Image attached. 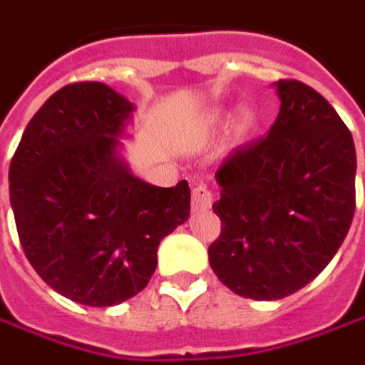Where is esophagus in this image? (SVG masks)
Here are the masks:
<instances>
[{
  "label": "esophagus",
  "mask_w": 365,
  "mask_h": 365,
  "mask_svg": "<svg viewBox=\"0 0 365 365\" xmlns=\"http://www.w3.org/2000/svg\"><path fill=\"white\" fill-rule=\"evenodd\" d=\"M212 205V190L207 185H197L192 188V209L195 211H207Z\"/></svg>",
  "instance_id": "1"
}]
</instances>
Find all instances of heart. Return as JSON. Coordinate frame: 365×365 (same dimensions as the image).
Segmentation results:
<instances>
[{"label": "heart", "mask_w": 365, "mask_h": 365, "mask_svg": "<svg viewBox=\"0 0 365 365\" xmlns=\"http://www.w3.org/2000/svg\"><path fill=\"white\" fill-rule=\"evenodd\" d=\"M222 122V118L221 116H215V118H212V124H221ZM247 124V118H243V126H245Z\"/></svg>", "instance_id": "b5f03b06"}]
</instances>
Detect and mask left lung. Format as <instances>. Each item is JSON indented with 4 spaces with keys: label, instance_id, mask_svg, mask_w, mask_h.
Segmentation results:
<instances>
[{
    "label": "left lung",
    "instance_id": "obj_1",
    "mask_svg": "<svg viewBox=\"0 0 365 365\" xmlns=\"http://www.w3.org/2000/svg\"><path fill=\"white\" fill-rule=\"evenodd\" d=\"M271 130L239 144L217 170L221 235L209 263L222 285L257 302L314 281L356 211V148L336 108L312 86L279 80Z\"/></svg>",
    "mask_w": 365,
    "mask_h": 365
}]
</instances>
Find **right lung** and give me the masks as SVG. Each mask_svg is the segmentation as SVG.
I'll return each mask as SVG.
<instances>
[{"instance_id": "obj_1", "label": "right lung", "mask_w": 365, "mask_h": 365, "mask_svg": "<svg viewBox=\"0 0 365 365\" xmlns=\"http://www.w3.org/2000/svg\"><path fill=\"white\" fill-rule=\"evenodd\" d=\"M130 112L106 84L63 86L29 120L9 165V200L31 267L90 307L140 293L160 241L190 215L187 180L153 187L116 156Z\"/></svg>"}]
</instances>
